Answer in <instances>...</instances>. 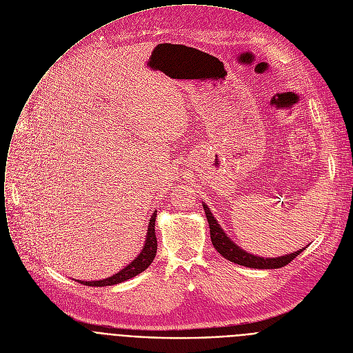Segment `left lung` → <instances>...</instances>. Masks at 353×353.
I'll list each match as a JSON object with an SVG mask.
<instances>
[{
    "label": "left lung",
    "mask_w": 353,
    "mask_h": 353,
    "mask_svg": "<svg viewBox=\"0 0 353 353\" xmlns=\"http://www.w3.org/2000/svg\"><path fill=\"white\" fill-rule=\"evenodd\" d=\"M204 213L208 221V227H210V238L211 242H213V246L216 248V250L225 257L227 260L239 264V265H245V267H250V268H281L287 265L288 263H291L299 253H302L306 248L299 249L294 253L290 254H284V256H278V257H260L256 254H252L246 250H243L242 248H239L227 234L225 231L220 227L219 221L214 219L211 210L208 208V205L205 203H201Z\"/></svg>",
    "instance_id": "left-lung-1"
}]
</instances>
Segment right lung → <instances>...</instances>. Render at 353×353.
<instances>
[{
  "label": "right lung",
  "mask_w": 353,
  "mask_h": 353,
  "mask_svg": "<svg viewBox=\"0 0 353 353\" xmlns=\"http://www.w3.org/2000/svg\"><path fill=\"white\" fill-rule=\"evenodd\" d=\"M156 217H157V210H154V213L152 214V219H150V223L148 225L146 241H145L142 250H140V253L126 267H123L117 274H114L108 278H104V279H99V281L78 279V283L88 285V287H108V285L121 284V283H123V281L130 279V278L136 276L137 274L145 271L152 264V261L154 260L156 253H157V238H156V231H154Z\"/></svg>",
  "instance_id": "obj_1"
}]
</instances>
